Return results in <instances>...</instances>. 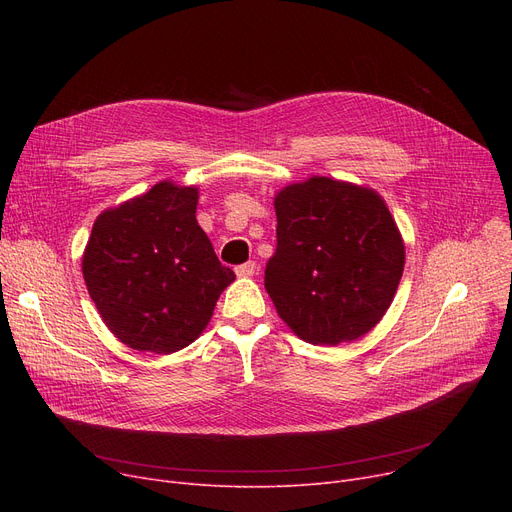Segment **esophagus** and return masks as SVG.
Segmentation results:
<instances>
[{"instance_id": "34e87169", "label": "esophagus", "mask_w": 512, "mask_h": 512, "mask_svg": "<svg viewBox=\"0 0 512 512\" xmlns=\"http://www.w3.org/2000/svg\"><path fill=\"white\" fill-rule=\"evenodd\" d=\"M255 272H257L255 261H247V263H242V265L236 267V276L238 278H251V276H255Z\"/></svg>"}]
</instances>
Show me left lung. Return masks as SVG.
<instances>
[{"mask_svg": "<svg viewBox=\"0 0 512 512\" xmlns=\"http://www.w3.org/2000/svg\"><path fill=\"white\" fill-rule=\"evenodd\" d=\"M276 253L265 290L284 324L311 344L365 336L388 311L405 270V242L384 199L326 176L274 199Z\"/></svg>", "mask_w": 512, "mask_h": 512, "instance_id": "1", "label": "left lung"}]
</instances>
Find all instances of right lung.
Masks as SVG:
<instances>
[{"mask_svg": "<svg viewBox=\"0 0 512 512\" xmlns=\"http://www.w3.org/2000/svg\"><path fill=\"white\" fill-rule=\"evenodd\" d=\"M197 203V186L164 180L93 224L85 284L103 324L134 351L170 355L195 342L236 278L197 224Z\"/></svg>", "mask_w": 512, "mask_h": 512, "instance_id": "right-lung-1", "label": "right lung"}]
</instances>
